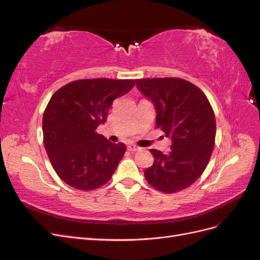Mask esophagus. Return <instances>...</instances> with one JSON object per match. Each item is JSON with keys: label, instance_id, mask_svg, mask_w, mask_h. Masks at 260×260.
<instances>
[{"label": "esophagus", "instance_id": "obj_1", "mask_svg": "<svg viewBox=\"0 0 260 260\" xmlns=\"http://www.w3.org/2000/svg\"><path fill=\"white\" fill-rule=\"evenodd\" d=\"M128 149L130 152H138V151H140V147L139 146H137V145H135V144H129L128 145Z\"/></svg>", "mask_w": 260, "mask_h": 260}]
</instances>
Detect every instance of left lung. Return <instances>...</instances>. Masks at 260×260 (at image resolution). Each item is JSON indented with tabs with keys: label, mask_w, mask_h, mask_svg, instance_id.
Here are the masks:
<instances>
[{
	"label": "left lung",
	"mask_w": 260,
	"mask_h": 260,
	"mask_svg": "<svg viewBox=\"0 0 260 260\" xmlns=\"http://www.w3.org/2000/svg\"><path fill=\"white\" fill-rule=\"evenodd\" d=\"M138 90L152 102L156 125L171 140V151L151 149L152 167L145 169L147 182L164 193L190 186L205 170L215 146V114L198 86L179 78L136 80Z\"/></svg>",
	"instance_id": "obj_1"
}]
</instances>
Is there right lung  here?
Returning a JSON list of instances; mask_svg holds the SVG:
<instances>
[{"instance_id":"right-lung-1","label":"right lung","mask_w":260,"mask_h":260,"mask_svg":"<svg viewBox=\"0 0 260 260\" xmlns=\"http://www.w3.org/2000/svg\"><path fill=\"white\" fill-rule=\"evenodd\" d=\"M135 80L84 79L53 94L43 120L45 151L58 177L78 190L90 191L112 178L125 152L95 131L105 123L113 101L124 95Z\"/></svg>"}]
</instances>
